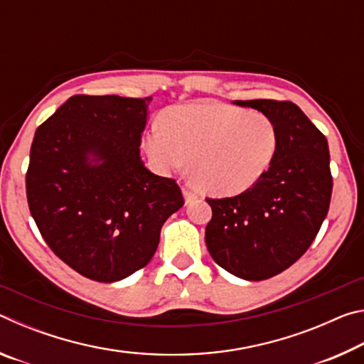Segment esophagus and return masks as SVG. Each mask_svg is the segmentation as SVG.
<instances>
[{
  "instance_id": "1",
  "label": "esophagus",
  "mask_w": 364,
  "mask_h": 364,
  "mask_svg": "<svg viewBox=\"0 0 364 364\" xmlns=\"http://www.w3.org/2000/svg\"><path fill=\"white\" fill-rule=\"evenodd\" d=\"M183 196H184V200H186V204H191V202H194L197 199L196 191L189 189V188H184L183 189Z\"/></svg>"
}]
</instances>
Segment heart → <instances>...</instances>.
<instances>
[{
	"label": "heart",
	"mask_w": 364,
	"mask_h": 364,
	"mask_svg": "<svg viewBox=\"0 0 364 364\" xmlns=\"http://www.w3.org/2000/svg\"><path fill=\"white\" fill-rule=\"evenodd\" d=\"M160 127L143 136V149L160 173L188 165L205 193L234 196L255 186L279 151V130L269 115L223 102H189L165 110Z\"/></svg>",
	"instance_id": "1"
}]
</instances>
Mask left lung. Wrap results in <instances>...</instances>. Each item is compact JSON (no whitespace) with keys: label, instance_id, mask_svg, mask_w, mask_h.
<instances>
[{"label":"left lung","instance_id":"1","mask_svg":"<svg viewBox=\"0 0 364 364\" xmlns=\"http://www.w3.org/2000/svg\"><path fill=\"white\" fill-rule=\"evenodd\" d=\"M269 115L279 151L254 188L226 199H207L212 220L205 244L215 262L245 281L279 274L305 254L329 210V146L299 106L289 101H232Z\"/></svg>","mask_w":364,"mask_h":364}]
</instances>
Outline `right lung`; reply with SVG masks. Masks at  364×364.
<instances>
[{"instance_id": "1", "label": "right lung", "mask_w": 364, "mask_h": 364, "mask_svg": "<svg viewBox=\"0 0 364 364\" xmlns=\"http://www.w3.org/2000/svg\"><path fill=\"white\" fill-rule=\"evenodd\" d=\"M149 101L77 95L35 132L30 213L54 254L85 278L115 282L146 267L165 220L184 204L175 180L141 160Z\"/></svg>"}]
</instances>
